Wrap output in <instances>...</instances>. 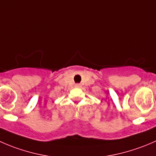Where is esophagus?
Segmentation results:
<instances>
[{
    "mask_svg": "<svg viewBox=\"0 0 156 156\" xmlns=\"http://www.w3.org/2000/svg\"><path fill=\"white\" fill-rule=\"evenodd\" d=\"M75 87L78 88V87H81V84H75Z\"/></svg>",
    "mask_w": 156,
    "mask_h": 156,
    "instance_id": "esophagus-1",
    "label": "esophagus"
}]
</instances>
